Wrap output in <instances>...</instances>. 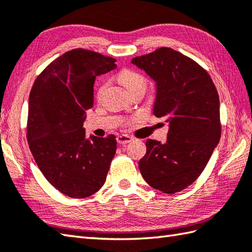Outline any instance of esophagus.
I'll list each match as a JSON object with an SVG mask.
<instances>
[{"label":"esophagus","instance_id":"esophagus-1","mask_svg":"<svg viewBox=\"0 0 252 252\" xmlns=\"http://www.w3.org/2000/svg\"><path fill=\"white\" fill-rule=\"evenodd\" d=\"M133 138L129 135H118L117 136V142L121 144V145H126V144L132 142Z\"/></svg>","mask_w":252,"mask_h":252}]
</instances>
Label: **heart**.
<instances>
[{"label": "heart", "mask_w": 252, "mask_h": 252, "mask_svg": "<svg viewBox=\"0 0 252 252\" xmlns=\"http://www.w3.org/2000/svg\"><path fill=\"white\" fill-rule=\"evenodd\" d=\"M119 80L130 93L137 89H145L146 87L145 78H144L141 73L132 70V69H125V70H122L119 73ZM106 88H107V83L100 85V88L98 89V92H97L98 97H100V96L103 95Z\"/></svg>", "instance_id": "1"}]
</instances>
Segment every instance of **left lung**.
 <instances>
[{"label": "left lung", "instance_id": "8db88e82", "mask_svg": "<svg viewBox=\"0 0 252 252\" xmlns=\"http://www.w3.org/2000/svg\"><path fill=\"white\" fill-rule=\"evenodd\" d=\"M157 85L154 115L169 122L167 142L147 140L138 168L153 189L174 194L194 183L221 137L220 99L206 69L170 47L132 60Z\"/></svg>", "mask_w": 252, "mask_h": 252}]
</instances>
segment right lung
<instances>
[{"mask_svg": "<svg viewBox=\"0 0 252 252\" xmlns=\"http://www.w3.org/2000/svg\"><path fill=\"white\" fill-rule=\"evenodd\" d=\"M116 60L74 49L53 61L32 85L27 140L45 179L63 195L87 198L105 184L117 149L114 134L85 138L83 122L93 107L94 82Z\"/></svg>", "mask_w": 252, "mask_h": 252, "instance_id": "obj_1", "label": "right lung"}]
</instances>
